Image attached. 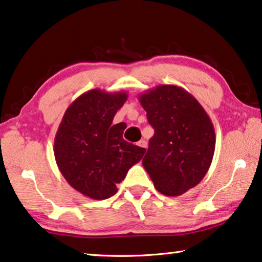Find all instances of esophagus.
Here are the masks:
<instances>
[{"label": "esophagus", "mask_w": 262, "mask_h": 262, "mask_svg": "<svg viewBox=\"0 0 262 262\" xmlns=\"http://www.w3.org/2000/svg\"><path fill=\"white\" fill-rule=\"evenodd\" d=\"M138 146L139 147H141V148H144V149H147V142H146V140H141V141H139L138 142Z\"/></svg>", "instance_id": "1"}]
</instances>
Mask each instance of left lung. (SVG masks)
<instances>
[{
  "label": "left lung",
  "mask_w": 262,
  "mask_h": 262,
  "mask_svg": "<svg viewBox=\"0 0 262 262\" xmlns=\"http://www.w3.org/2000/svg\"><path fill=\"white\" fill-rule=\"evenodd\" d=\"M139 100L155 129L143 167L159 192L183 194L204 178L212 162V121L197 99L176 85L152 87Z\"/></svg>",
  "instance_id": "obj_1"
}]
</instances>
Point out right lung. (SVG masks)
<instances>
[{
    "label": "right lung",
    "mask_w": 262,
    "mask_h": 262,
    "mask_svg": "<svg viewBox=\"0 0 262 262\" xmlns=\"http://www.w3.org/2000/svg\"><path fill=\"white\" fill-rule=\"evenodd\" d=\"M127 98L123 91H87L68 107L56 133L58 169L73 189L95 201L115 194L116 184L146 152L123 140L126 123L112 126Z\"/></svg>",
    "instance_id": "obj_1"
}]
</instances>
